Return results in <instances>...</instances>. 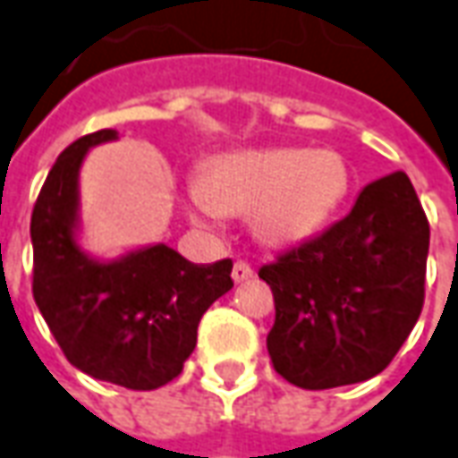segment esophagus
Returning a JSON list of instances; mask_svg holds the SVG:
<instances>
[{"label": "esophagus", "mask_w": 458, "mask_h": 458, "mask_svg": "<svg viewBox=\"0 0 458 458\" xmlns=\"http://www.w3.org/2000/svg\"><path fill=\"white\" fill-rule=\"evenodd\" d=\"M250 277L252 267L248 262H235V265H233V280H235V283H245V280H250Z\"/></svg>", "instance_id": "1"}]
</instances>
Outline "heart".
<instances>
[{
    "label": "heart",
    "mask_w": 458,
    "mask_h": 458,
    "mask_svg": "<svg viewBox=\"0 0 458 458\" xmlns=\"http://www.w3.org/2000/svg\"><path fill=\"white\" fill-rule=\"evenodd\" d=\"M347 161L329 148H252L210 158L188 191V218L216 228L225 216H250L265 248L290 250L318 238L350 196Z\"/></svg>",
    "instance_id": "obj_1"
}]
</instances>
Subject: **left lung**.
<instances>
[{"label":"left lung","mask_w":458,"mask_h":458,"mask_svg":"<svg viewBox=\"0 0 458 458\" xmlns=\"http://www.w3.org/2000/svg\"><path fill=\"white\" fill-rule=\"evenodd\" d=\"M429 223L407 174L374 181L347 218L262 265L275 295L267 352L302 389L372 379L394 360L424 305Z\"/></svg>","instance_id":"8db88e82"}]
</instances>
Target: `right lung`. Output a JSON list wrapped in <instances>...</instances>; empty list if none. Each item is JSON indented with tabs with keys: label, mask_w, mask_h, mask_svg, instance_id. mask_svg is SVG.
Listing matches in <instances>:
<instances>
[{
	"label": "right lung",
	"mask_w": 458,
	"mask_h": 458,
	"mask_svg": "<svg viewBox=\"0 0 458 458\" xmlns=\"http://www.w3.org/2000/svg\"><path fill=\"white\" fill-rule=\"evenodd\" d=\"M96 131L56 158L31 213L34 300L66 360L111 385L158 389L196 350L198 322L233 287V262L196 265L165 242L96 258L81 245L79 174Z\"/></svg>",
	"instance_id": "1"
}]
</instances>
